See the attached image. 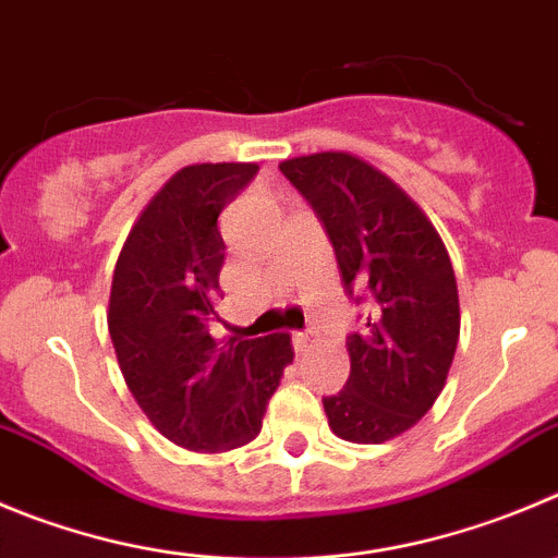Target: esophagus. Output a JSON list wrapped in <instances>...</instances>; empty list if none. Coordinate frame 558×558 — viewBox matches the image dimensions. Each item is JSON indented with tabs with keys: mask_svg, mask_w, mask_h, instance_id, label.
Returning <instances> with one entry per match:
<instances>
[{
	"mask_svg": "<svg viewBox=\"0 0 558 558\" xmlns=\"http://www.w3.org/2000/svg\"><path fill=\"white\" fill-rule=\"evenodd\" d=\"M291 341H294V350L300 352V355H305V352L314 347V338H311L308 332H294V336H291Z\"/></svg>",
	"mask_w": 558,
	"mask_h": 558,
	"instance_id": "esophagus-1",
	"label": "esophagus"
}]
</instances>
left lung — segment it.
<instances>
[{"label": "left lung", "mask_w": 558, "mask_h": 558, "mask_svg": "<svg viewBox=\"0 0 558 558\" xmlns=\"http://www.w3.org/2000/svg\"><path fill=\"white\" fill-rule=\"evenodd\" d=\"M280 173L314 206L347 291L368 296L347 341V388L322 399L327 424L350 444H385L429 413L454 361L460 296L446 244L418 203L357 156H296Z\"/></svg>", "instance_id": "1"}]
</instances>
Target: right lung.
I'll return each mask as SVG.
<instances>
[{"label":"right lung","instance_id":"1","mask_svg":"<svg viewBox=\"0 0 558 558\" xmlns=\"http://www.w3.org/2000/svg\"><path fill=\"white\" fill-rule=\"evenodd\" d=\"M253 161L181 168L129 231L107 325L132 397L150 424L190 451H231L262 432L269 397L294 361L289 332L208 336L220 300L222 208L253 181Z\"/></svg>","mask_w":558,"mask_h":558}]
</instances>
